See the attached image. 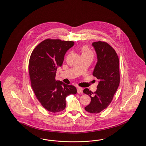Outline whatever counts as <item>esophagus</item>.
Returning <instances> with one entry per match:
<instances>
[{
    "label": "esophagus",
    "instance_id": "esophagus-1",
    "mask_svg": "<svg viewBox=\"0 0 146 146\" xmlns=\"http://www.w3.org/2000/svg\"><path fill=\"white\" fill-rule=\"evenodd\" d=\"M77 92L78 94H81L83 92V89L82 88H77Z\"/></svg>",
    "mask_w": 146,
    "mask_h": 146
}]
</instances>
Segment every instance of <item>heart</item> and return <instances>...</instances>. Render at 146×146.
Returning <instances> with one entry per match:
<instances>
[{
  "label": "heart",
  "mask_w": 146,
  "mask_h": 146,
  "mask_svg": "<svg viewBox=\"0 0 146 146\" xmlns=\"http://www.w3.org/2000/svg\"><path fill=\"white\" fill-rule=\"evenodd\" d=\"M82 55L92 54L91 51L86 46H84L82 48Z\"/></svg>",
  "instance_id": "1"
}]
</instances>
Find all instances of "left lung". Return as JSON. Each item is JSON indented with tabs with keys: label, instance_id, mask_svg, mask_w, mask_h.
Returning <instances> with one entry per match:
<instances>
[{
	"label": "left lung",
	"instance_id": "obj_1",
	"mask_svg": "<svg viewBox=\"0 0 146 146\" xmlns=\"http://www.w3.org/2000/svg\"><path fill=\"white\" fill-rule=\"evenodd\" d=\"M97 54V62L93 76L99 80L97 90L94 92L85 89L84 94L91 97L90 104L85 110L91 113H98L111 103L120 83L119 61L114 49L106 42L92 44Z\"/></svg>",
	"mask_w": 146,
	"mask_h": 146
}]
</instances>
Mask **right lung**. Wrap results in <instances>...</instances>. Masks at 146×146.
<instances>
[{
    "label": "right lung",
    "mask_w": 146,
    "mask_h": 146,
    "mask_svg": "<svg viewBox=\"0 0 146 146\" xmlns=\"http://www.w3.org/2000/svg\"><path fill=\"white\" fill-rule=\"evenodd\" d=\"M74 44L72 41L47 39L32 51L29 61L31 86L42 106L52 113L62 111L66 98L76 94V88L56 80L57 69L62 65L67 51Z\"/></svg>",
    "instance_id": "1"
}]
</instances>
